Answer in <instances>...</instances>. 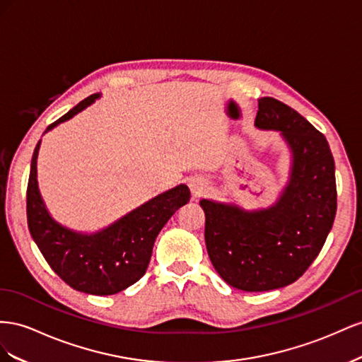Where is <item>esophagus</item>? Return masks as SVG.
I'll return each mask as SVG.
<instances>
[{"label": "esophagus", "instance_id": "34e87169", "mask_svg": "<svg viewBox=\"0 0 362 362\" xmlns=\"http://www.w3.org/2000/svg\"><path fill=\"white\" fill-rule=\"evenodd\" d=\"M203 187H204V185L199 183V182H192L191 183V189H192V194L195 195V197H197V195H200L203 192Z\"/></svg>", "mask_w": 362, "mask_h": 362}]
</instances>
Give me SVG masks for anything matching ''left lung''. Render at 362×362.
<instances>
[{
    "label": "left lung",
    "mask_w": 362,
    "mask_h": 362,
    "mask_svg": "<svg viewBox=\"0 0 362 362\" xmlns=\"http://www.w3.org/2000/svg\"><path fill=\"white\" fill-rule=\"evenodd\" d=\"M257 109L256 127L281 130L293 150L281 200L259 212L200 202L212 265L226 284L249 293L296 282L323 249L337 214L335 162L323 133L276 98H259Z\"/></svg>",
    "instance_id": "8db88e82"
}]
</instances>
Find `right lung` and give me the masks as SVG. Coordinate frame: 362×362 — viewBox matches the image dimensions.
<instances>
[{"label":"right lung","instance_id":"obj_1","mask_svg":"<svg viewBox=\"0 0 362 362\" xmlns=\"http://www.w3.org/2000/svg\"><path fill=\"white\" fill-rule=\"evenodd\" d=\"M97 97L89 95L80 101L49 124L45 132L74 117ZM39 144L40 141L33 153L27 185V223L51 270L74 290L94 296L117 294L138 282L147 272L153 244L160 229L180 206L189 202V188L179 185L95 235L76 233L51 218L40 199L36 180Z\"/></svg>","mask_w":362,"mask_h":362}]
</instances>
